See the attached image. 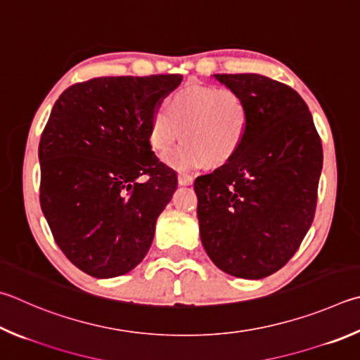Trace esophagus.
Segmentation results:
<instances>
[{
    "label": "esophagus",
    "mask_w": 360,
    "mask_h": 360,
    "mask_svg": "<svg viewBox=\"0 0 360 360\" xmlns=\"http://www.w3.org/2000/svg\"><path fill=\"white\" fill-rule=\"evenodd\" d=\"M193 182V178L191 174H186V173H179L178 176V184L179 186H191Z\"/></svg>",
    "instance_id": "34e87169"
}]
</instances>
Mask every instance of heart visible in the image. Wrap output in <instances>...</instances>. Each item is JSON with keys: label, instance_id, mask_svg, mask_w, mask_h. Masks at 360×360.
<instances>
[{"label": "heart", "instance_id": "b5f03b06", "mask_svg": "<svg viewBox=\"0 0 360 360\" xmlns=\"http://www.w3.org/2000/svg\"><path fill=\"white\" fill-rule=\"evenodd\" d=\"M247 103L233 89L188 86L174 93L167 108H158L149 121V143L167 153L181 139L186 141L163 162L176 172H193L209 162L220 165L239 153L248 132Z\"/></svg>", "mask_w": 360, "mask_h": 360}]
</instances>
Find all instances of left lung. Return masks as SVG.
Segmentation results:
<instances>
[{
    "mask_svg": "<svg viewBox=\"0 0 360 360\" xmlns=\"http://www.w3.org/2000/svg\"><path fill=\"white\" fill-rule=\"evenodd\" d=\"M247 103L239 153L198 176L200 238L230 276L264 278L288 263L315 217L323 146L296 91L259 74H215Z\"/></svg>",
    "mask_w": 360,
    "mask_h": 360,
    "instance_id": "obj_1",
    "label": "left lung"
}]
</instances>
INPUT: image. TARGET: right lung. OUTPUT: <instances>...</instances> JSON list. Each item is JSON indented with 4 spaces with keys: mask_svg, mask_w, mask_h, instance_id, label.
I'll list each match as a JSON object with an SVG mask.
<instances>
[{
    "mask_svg": "<svg viewBox=\"0 0 360 360\" xmlns=\"http://www.w3.org/2000/svg\"><path fill=\"white\" fill-rule=\"evenodd\" d=\"M181 80L93 78L51 110L39 143L41 207L58 247L91 277L124 276L153 244L178 176L151 151L149 121Z\"/></svg>",
    "mask_w": 360,
    "mask_h": 360,
    "instance_id": "obj_1",
    "label": "right lung"
}]
</instances>
